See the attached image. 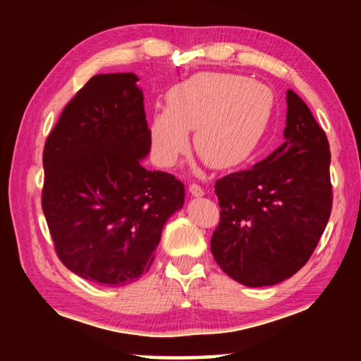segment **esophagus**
I'll return each instance as SVG.
<instances>
[{
  "instance_id": "esophagus-1",
  "label": "esophagus",
  "mask_w": 361,
  "mask_h": 361,
  "mask_svg": "<svg viewBox=\"0 0 361 361\" xmlns=\"http://www.w3.org/2000/svg\"><path fill=\"white\" fill-rule=\"evenodd\" d=\"M189 192H191L194 197H200V195H204V189L202 186L197 185V183H191V185H189Z\"/></svg>"
}]
</instances>
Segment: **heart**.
I'll return each instance as SVG.
<instances>
[{"instance_id": "b5f03b06", "label": "heart", "mask_w": 361, "mask_h": 361, "mask_svg": "<svg viewBox=\"0 0 361 361\" xmlns=\"http://www.w3.org/2000/svg\"><path fill=\"white\" fill-rule=\"evenodd\" d=\"M274 94L266 84L239 75L200 73L167 94V108L149 121L152 149L173 166L189 148L216 170L242 166L258 149L271 124Z\"/></svg>"}]
</instances>
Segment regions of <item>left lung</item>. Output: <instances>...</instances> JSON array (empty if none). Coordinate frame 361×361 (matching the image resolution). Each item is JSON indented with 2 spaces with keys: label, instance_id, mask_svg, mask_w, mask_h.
<instances>
[{
  "label": "left lung",
  "instance_id": "8db88e82",
  "mask_svg": "<svg viewBox=\"0 0 361 361\" xmlns=\"http://www.w3.org/2000/svg\"><path fill=\"white\" fill-rule=\"evenodd\" d=\"M285 143L253 169L216 180L219 223L210 250L247 286L276 285L312 256L331 215V152L301 97L286 92Z\"/></svg>",
  "mask_w": 361,
  "mask_h": 361
}]
</instances>
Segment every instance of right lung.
<instances>
[{
	"label": "right lung",
	"instance_id": "add662e5",
	"mask_svg": "<svg viewBox=\"0 0 361 361\" xmlns=\"http://www.w3.org/2000/svg\"><path fill=\"white\" fill-rule=\"evenodd\" d=\"M133 73L97 75L66 103L49 133L41 205L59 259L89 282L119 286L154 261L185 185L146 170L143 94Z\"/></svg>",
	"mask_w": 361,
	"mask_h": 361
}]
</instances>
